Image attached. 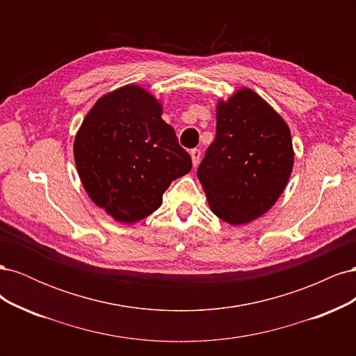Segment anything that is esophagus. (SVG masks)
I'll return each mask as SVG.
<instances>
[{
  "label": "esophagus",
  "mask_w": 356,
  "mask_h": 356,
  "mask_svg": "<svg viewBox=\"0 0 356 356\" xmlns=\"http://www.w3.org/2000/svg\"><path fill=\"white\" fill-rule=\"evenodd\" d=\"M200 149L199 148H193L191 152H190V156H191V160H193V166H197L199 165V161H200Z\"/></svg>",
  "instance_id": "esophagus-1"
}]
</instances>
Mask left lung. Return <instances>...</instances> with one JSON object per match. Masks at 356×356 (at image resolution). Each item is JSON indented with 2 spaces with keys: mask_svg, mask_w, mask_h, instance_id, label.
Returning a JSON list of instances; mask_svg holds the SVG:
<instances>
[{
  "mask_svg": "<svg viewBox=\"0 0 356 356\" xmlns=\"http://www.w3.org/2000/svg\"><path fill=\"white\" fill-rule=\"evenodd\" d=\"M294 149L284 118L252 89L217 104V135L197 177L211 211L232 225L270 209L293 172Z\"/></svg>",
  "mask_w": 356,
  "mask_h": 356,
  "instance_id": "8db88e82",
  "label": "left lung"
}]
</instances>
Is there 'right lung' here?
<instances>
[{
  "label": "right lung",
  "mask_w": 356,
  "mask_h": 356,
  "mask_svg": "<svg viewBox=\"0 0 356 356\" xmlns=\"http://www.w3.org/2000/svg\"><path fill=\"white\" fill-rule=\"evenodd\" d=\"M163 106L147 89L126 84L95 102L74 139L81 184L95 204L124 224L153 213L170 182L188 174Z\"/></svg>",
  "instance_id": "obj_1"
}]
</instances>
